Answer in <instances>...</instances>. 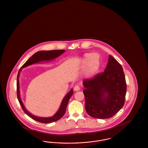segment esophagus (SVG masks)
<instances>
[{"label": "esophagus", "mask_w": 148, "mask_h": 148, "mask_svg": "<svg viewBox=\"0 0 148 148\" xmlns=\"http://www.w3.org/2000/svg\"><path fill=\"white\" fill-rule=\"evenodd\" d=\"M80 87L79 86H75V87H74V90L75 91H78L80 90Z\"/></svg>", "instance_id": "1"}]
</instances>
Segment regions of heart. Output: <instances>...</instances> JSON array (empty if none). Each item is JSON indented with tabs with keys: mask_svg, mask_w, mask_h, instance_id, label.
Here are the masks:
<instances>
[{
	"mask_svg": "<svg viewBox=\"0 0 148 148\" xmlns=\"http://www.w3.org/2000/svg\"><path fill=\"white\" fill-rule=\"evenodd\" d=\"M81 66L85 68L86 74L92 75L99 69L100 60L98 55L96 53H86L81 60Z\"/></svg>",
	"mask_w": 148,
	"mask_h": 148,
	"instance_id": "obj_1",
	"label": "heart"
}]
</instances>
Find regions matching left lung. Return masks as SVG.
<instances>
[{
    "instance_id": "left-lung-1",
    "label": "left lung",
    "mask_w": 148,
    "mask_h": 148,
    "mask_svg": "<svg viewBox=\"0 0 148 148\" xmlns=\"http://www.w3.org/2000/svg\"><path fill=\"white\" fill-rule=\"evenodd\" d=\"M85 108L92 117L108 119L122 108L127 91L121 65L110 55L104 71L84 80Z\"/></svg>"
}]
</instances>
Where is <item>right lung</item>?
I'll return each instance as SVG.
<instances>
[{"instance_id":"right-lung-1","label":"right lung","mask_w":148,"mask_h":148,"mask_svg":"<svg viewBox=\"0 0 148 148\" xmlns=\"http://www.w3.org/2000/svg\"><path fill=\"white\" fill-rule=\"evenodd\" d=\"M65 51L64 49H61V50H51V51H41L37 52L35 53H34V55L23 65L22 67L19 70L18 72L17 78V96L18 100L20 102V105L22 107V109H23L24 113H26L27 115H29L33 119H34L37 122L43 123H52L53 122H56L58 120H59L60 119H61L65 113L66 106H67L69 100L70 99V97H71V96L73 95V90L71 89V91H70L65 96V97L64 98V99L62 100V101L61 102V104L59 110L53 116L49 117V118L38 117V116H34L33 115L30 114L29 112H28L25 108L23 102L21 100L20 94V91H19L20 87H19V79H18L20 73L23 68L26 67L29 65H32L35 63L39 62L40 61H49L51 60L55 59V58L58 57L61 54H62Z\"/></svg>"}]
</instances>
